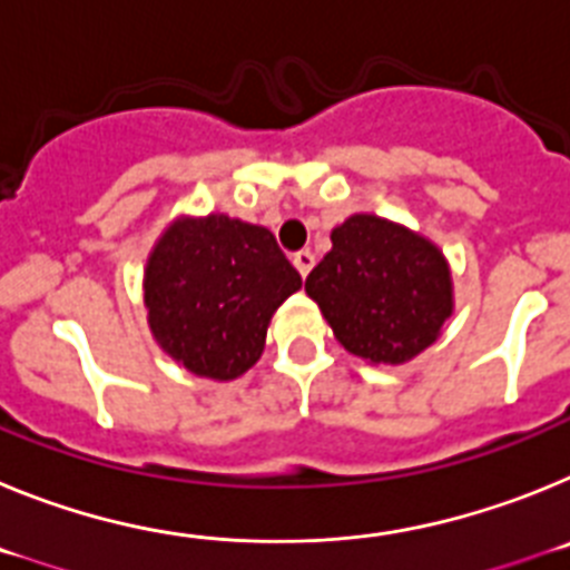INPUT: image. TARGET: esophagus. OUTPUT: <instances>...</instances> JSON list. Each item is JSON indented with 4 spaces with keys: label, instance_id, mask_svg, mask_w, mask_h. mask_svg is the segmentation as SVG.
I'll use <instances>...</instances> for the list:
<instances>
[{
    "label": "esophagus",
    "instance_id": "1",
    "mask_svg": "<svg viewBox=\"0 0 570 570\" xmlns=\"http://www.w3.org/2000/svg\"><path fill=\"white\" fill-rule=\"evenodd\" d=\"M314 254H311V250H296L294 254V268L299 271V276L302 279H305V276L311 274V268H314Z\"/></svg>",
    "mask_w": 570,
    "mask_h": 570
}]
</instances>
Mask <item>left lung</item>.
<instances>
[{
	"instance_id": "8db88e82",
	"label": "left lung",
	"mask_w": 570,
	"mask_h": 570,
	"mask_svg": "<svg viewBox=\"0 0 570 570\" xmlns=\"http://www.w3.org/2000/svg\"><path fill=\"white\" fill-rule=\"evenodd\" d=\"M305 291L345 351L371 365H402L442 334L454 314V279L428 236L376 214L331 230V250Z\"/></svg>"
}]
</instances>
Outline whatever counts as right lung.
Masks as SVG:
<instances>
[{
	"label": "right lung",
	"mask_w": 570,
	"mask_h": 570,
	"mask_svg": "<svg viewBox=\"0 0 570 570\" xmlns=\"http://www.w3.org/2000/svg\"><path fill=\"white\" fill-rule=\"evenodd\" d=\"M299 288L274 234L228 214L176 216L154 242L142 279L156 345L214 382L256 365L271 316Z\"/></svg>",
	"instance_id": "obj_1"
}]
</instances>
